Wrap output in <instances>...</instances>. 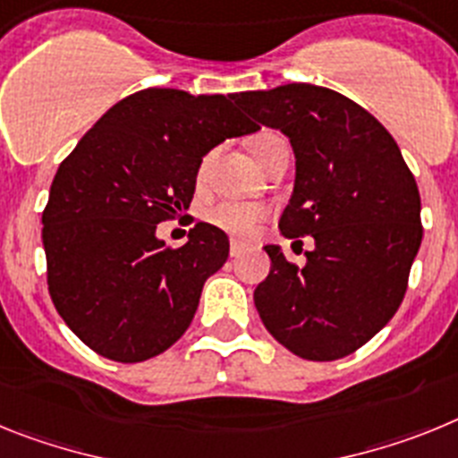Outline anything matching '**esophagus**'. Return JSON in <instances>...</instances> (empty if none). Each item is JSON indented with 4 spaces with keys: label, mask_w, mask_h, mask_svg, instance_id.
Returning a JSON list of instances; mask_svg holds the SVG:
<instances>
[{
    "label": "esophagus",
    "mask_w": 458,
    "mask_h": 458,
    "mask_svg": "<svg viewBox=\"0 0 458 458\" xmlns=\"http://www.w3.org/2000/svg\"><path fill=\"white\" fill-rule=\"evenodd\" d=\"M244 253V244L242 242H230V258H240Z\"/></svg>",
    "instance_id": "1"
}]
</instances>
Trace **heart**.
<instances>
[{
    "label": "heart",
    "mask_w": 458,
    "mask_h": 458,
    "mask_svg": "<svg viewBox=\"0 0 458 458\" xmlns=\"http://www.w3.org/2000/svg\"><path fill=\"white\" fill-rule=\"evenodd\" d=\"M249 145H251L253 157H256L258 163L265 168L278 147L285 145V140L278 133H274V131H260V133L253 135ZM209 163H212V154H207V157L200 161V165H198V173H196L198 184L205 182ZM267 216H269V209L265 205H256V202H234V200L218 202L216 207H212V209L207 212V221H209L214 228L224 230V233H228L230 237H237V240L251 237V234L258 230V225H260Z\"/></svg>",
    "instance_id": "b5f03b06"
}]
</instances>
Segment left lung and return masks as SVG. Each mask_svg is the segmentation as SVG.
Returning a JSON list of instances; mask_svg holds the SVG:
<instances>
[{"mask_svg":"<svg viewBox=\"0 0 458 458\" xmlns=\"http://www.w3.org/2000/svg\"><path fill=\"white\" fill-rule=\"evenodd\" d=\"M234 101L290 138L295 189L278 228L316 244L304 267L265 246L272 269L253 293L260 320L301 360H341L403 301L421 244L415 177L389 131L339 91L293 82Z\"/></svg>","mask_w":458,"mask_h":458,"instance_id":"obj_1","label":"left lung"}]
</instances>
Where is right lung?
<instances>
[{
  "label": "right lung",
  "instance_id": "obj_1",
  "mask_svg": "<svg viewBox=\"0 0 458 458\" xmlns=\"http://www.w3.org/2000/svg\"><path fill=\"white\" fill-rule=\"evenodd\" d=\"M234 98L135 91L59 165L43 209L47 290L64 323L101 357L135 364L168 350L228 260L224 230L196 224L170 249L157 225L189 209L212 147L258 129Z\"/></svg>",
  "mask_w": 458,
  "mask_h": 458
}]
</instances>
